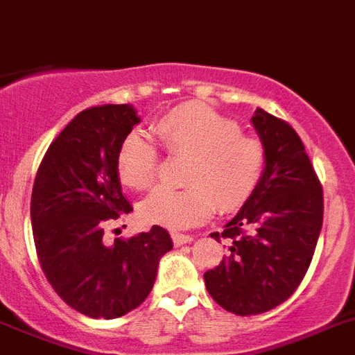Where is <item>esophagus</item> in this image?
I'll list each match as a JSON object with an SVG mask.
<instances>
[{
  "mask_svg": "<svg viewBox=\"0 0 355 355\" xmlns=\"http://www.w3.org/2000/svg\"><path fill=\"white\" fill-rule=\"evenodd\" d=\"M171 238H173V243H175L177 247L186 245V243H191L193 240H195V238L189 236V234H180V233H173Z\"/></svg>",
  "mask_w": 355,
  "mask_h": 355,
  "instance_id": "esophagus-1",
  "label": "esophagus"
}]
</instances>
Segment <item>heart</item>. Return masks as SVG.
Wrapping results in <instances>:
<instances>
[{"label":"heart","instance_id":"1","mask_svg":"<svg viewBox=\"0 0 355 355\" xmlns=\"http://www.w3.org/2000/svg\"><path fill=\"white\" fill-rule=\"evenodd\" d=\"M153 132L171 157L186 159L180 191H157L141 205L144 222L168 229H187L205 222L214 211L240 209L254 193L263 171V146L240 133V126L209 106L186 103L153 122ZM124 186L148 189L157 177V150L144 135L130 133L115 155Z\"/></svg>","mask_w":355,"mask_h":355}]
</instances>
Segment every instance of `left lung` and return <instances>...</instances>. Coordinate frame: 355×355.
Masks as SVG:
<instances>
[{"instance_id":"left-lung-1","label":"left lung","mask_w":355,"mask_h":355,"mask_svg":"<svg viewBox=\"0 0 355 355\" xmlns=\"http://www.w3.org/2000/svg\"><path fill=\"white\" fill-rule=\"evenodd\" d=\"M265 151L260 182L214 240L227 256L204 274L214 302L238 315L267 312L302 284L323 225V191L293 126L256 108L251 117Z\"/></svg>"}]
</instances>
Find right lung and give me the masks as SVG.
<instances>
[{
    "label": "right lung",
    "mask_w": 355,
    "mask_h": 355,
    "mask_svg": "<svg viewBox=\"0 0 355 355\" xmlns=\"http://www.w3.org/2000/svg\"><path fill=\"white\" fill-rule=\"evenodd\" d=\"M139 122L132 104H103L76 115L44 153L32 189L41 269L71 309L95 320L121 318L141 305L160 258L173 249L160 225L130 240H103L104 223L133 211L122 195L115 155Z\"/></svg>",
    "instance_id": "right-lung-1"
}]
</instances>
